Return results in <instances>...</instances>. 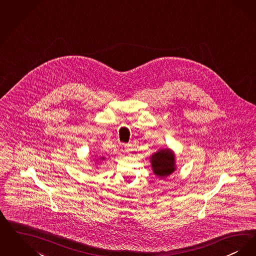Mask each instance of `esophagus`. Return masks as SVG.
<instances>
[{"label": "esophagus", "instance_id": "34e87169", "mask_svg": "<svg viewBox=\"0 0 256 256\" xmlns=\"http://www.w3.org/2000/svg\"><path fill=\"white\" fill-rule=\"evenodd\" d=\"M124 150L126 152H130V150H132V144H126L124 146Z\"/></svg>", "mask_w": 256, "mask_h": 256}]
</instances>
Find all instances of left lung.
<instances>
[{"mask_svg":"<svg viewBox=\"0 0 256 256\" xmlns=\"http://www.w3.org/2000/svg\"><path fill=\"white\" fill-rule=\"evenodd\" d=\"M150 159L154 174L158 177L164 178L175 170V157L168 148L160 150L156 154H152Z\"/></svg>","mask_w":256,"mask_h":256,"instance_id":"obj_1","label":"left lung"}]
</instances>
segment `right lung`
Returning a JSON list of instances; mask_svg holds the SVG:
<instances>
[{
    "instance_id": "1",
    "label": "right lung",
    "mask_w": 256,
    "mask_h": 256,
    "mask_svg": "<svg viewBox=\"0 0 256 256\" xmlns=\"http://www.w3.org/2000/svg\"><path fill=\"white\" fill-rule=\"evenodd\" d=\"M102 159H104V157H102Z\"/></svg>"
}]
</instances>
